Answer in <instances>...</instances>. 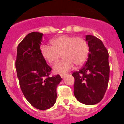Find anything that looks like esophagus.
<instances>
[{
  "mask_svg": "<svg viewBox=\"0 0 124 124\" xmlns=\"http://www.w3.org/2000/svg\"><path fill=\"white\" fill-rule=\"evenodd\" d=\"M66 76V74H60V77H61V78H63L64 77V76Z\"/></svg>",
  "mask_w": 124,
  "mask_h": 124,
  "instance_id": "esophagus-1",
  "label": "esophagus"
}]
</instances>
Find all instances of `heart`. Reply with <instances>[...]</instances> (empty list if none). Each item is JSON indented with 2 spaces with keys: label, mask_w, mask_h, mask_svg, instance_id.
<instances>
[{
  "label": "heart",
  "mask_w": 124,
  "mask_h": 124,
  "mask_svg": "<svg viewBox=\"0 0 124 124\" xmlns=\"http://www.w3.org/2000/svg\"><path fill=\"white\" fill-rule=\"evenodd\" d=\"M50 45H43L41 53L43 59L50 64H54L62 56L63 60L53 65L55 73L62 74L76 66L83 65L89 56L88 42L81 37L62 35L53 38Z\"/></svg>",
  "instance_id": "heart-1"
}]
</instances>
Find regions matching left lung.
Here are the masks:
<instances>
[{
	"instance_id": "obj_1",
	"label": "left lung",
	"mask_w": 124,
	"mask_h": 124,
	"mask_svg": "<svg viewBox=\"0 0 124 124\" xmlns=\"http://www.w3.org/2000/svg\"><path fill=\"white\" fill-rule=\"evenodd\" d=\"M90 49L87 62L74 78V95L87 105L99 102L104 97L109 78V53L101 40L91 35L86 36Z\"/></svg>"
}]
</instances>
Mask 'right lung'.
I'll list each match as a JSON object with an SVG mask.
<instances>
[{
    "mask_svg": "<svg viewBox=\"0 0 124 124\" xmlns=\"http://www.w3.org/2000/svg\"><path fill=\"white\" fill-rule=\"evenodd\" d=\"M43 34H27L17 48L16 69L22 93L29 102L40 110L52 107L57 99V87L62 78L59 74L50 76L52 68L41 53Z\"/></svg>",
    "mask_w": 124,
    "mask_h": 124,
    "instance_id": "obj_1",
    "label": "right lung"
}]
</instances>
